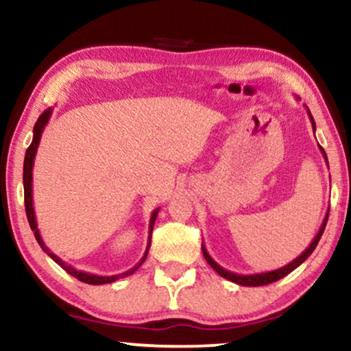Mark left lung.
Returning a JSON list of instances; mask_svg holds the SVG:
<instances>
[{"mask_svg": "<svg viewBox=\"0 0 351 351\" xmlns=\"http://www.w3.org/2000/svg\"><path fill=\"white\" fill-rule=\"evenodd\" d=\"M298 99H300V97H298ZM306 109H308V107H306ZM308 114H309L311 123H313V130L315 132V122H314L313 115H311L309 109H308ZM319 149H321L324 159H326V162H327V154H326V151H324L322 146H319ZM327 166H328V162H327ZM328 210H330V208H328ZM327 219H328V211H327L326 218H324V221H322V224H321V229H319V232H317V234H315L313 242H311V244H309V247L306 249L304 252H302V254L300 255V257H296L295 261L289 262L288 265H285V267H281V268H276V270H271V271H263V274H252V275H239V274H234V271L226 270V268H223L221 265H218V263H216V262L213 261V258H211V255H210L208 252H206L205 245H203V244H202V252H203V257H205V261L210 263V267L213 268V270H215L216 274H218L219 276H223V278L232 281V283H236V285H241V287H262V285L274 283V281H278L280 278H283V276H287L288 274H291V271L295 270V268L300 267L301 263L304 262L306 258H308L309 255L314 252V249L317 247L319 241H321L324 229H326Z\"/></svg>", "mask_w": 351, "mask_h": 351, "instance_id": "1", "label": "left lung"}]
</instances>
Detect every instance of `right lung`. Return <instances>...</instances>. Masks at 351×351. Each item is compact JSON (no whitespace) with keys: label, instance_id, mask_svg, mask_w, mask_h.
Wrapping results in <instances>:
<instances>
[{"label":"right lung","instance_id":"add662e5","mask_svg":"<svg viewBox=\"0 0 351 351\" xmlns=\"http://www.w3.org/2000/svg\"><path fill=\"white\" fill-rule=\"evenodd\" d=\"M51 107H49L47 110H43V114L38 117V120L34 125V138H32V143H30V146L25 151V158H24V174H23V180H24V203H25V213H27V219H29V226L30 229L34 231V236H36V239L38 242V245H40L42 250L45 254H49L53 261L58 263L60 267L63 268V270H66L68 274L71 276H75L80 281H83V283H88V285H104V283H112V281L119 280V278H125V276L135 274L138 268L141 267V263L146 261V255H148V250H149V245H151V232H153V226H154V221L156 218H158V213H159V208L153 211V215H151V219H149V237H148V245H146V250H145V255L141 257V261L136 263L135 267L130 268V270L123 271V274H119V275H112V276H102V275H93V274H88V271H81V270H76L75 267L68 265L66 262H63L62 258L58 257V255H55L51 250L47 247L45 242H43L42 236H40V231H38L37 228V219H36V211H34V202H32V169H34V159H36V154H37V148H38V143H40V138H42V133H43V128L47 127V123H49L50 120V115H51Z\"/></svg>","mask_w":351,"mask_h":351}]
</instances>
